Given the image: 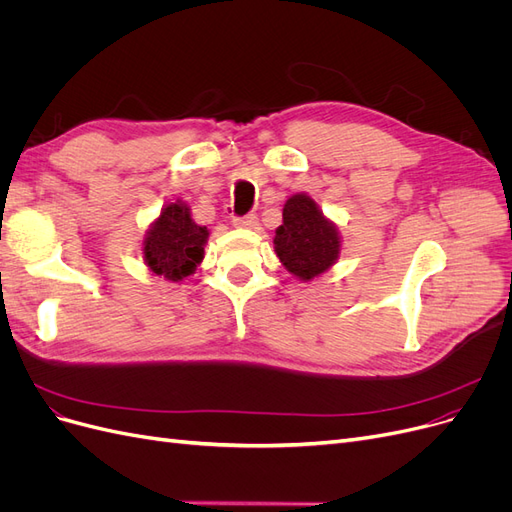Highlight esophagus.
I'll return each mask as SVG.
<instances>
[{"mask_svg":"<svg viewBox=\"0 0 512 512\" xmlns=\"http://www.w3.org/2000/svg\"><path fill=\"white\" fill-rule=\"evenodd\" d=\"M257 217L255 215H246V217H236L234 227H240V230H257Z\"/></svg>","mask_w":512,"mask_h":512,"instance_id":"1","label":"esophagus"}]
</instances>
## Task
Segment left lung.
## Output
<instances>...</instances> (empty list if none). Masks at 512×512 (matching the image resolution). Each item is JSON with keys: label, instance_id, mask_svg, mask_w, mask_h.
Returning a JSON list of instances; mask_svg holds the SVG:
<instances>
[{"label": "left lung", "instance_id": "obj_1", "mask_svg": "<svg viewBox=\"0 0 512 512\" xmlns=\"http://www.w3.org/2000/svg\"><path fill=\"white\" fill-rule=\"evenodd\" d=\"M274 253L293 278L310 282L335 266L342 255V234L310 194L299 192L282 208Z\"/></svg>", "mask_w": 512, "mask_h": 512}]
</instances>
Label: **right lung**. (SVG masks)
I'll list each match as a JSON object with an SVG mask.
<instances>
[{
  "instance_id": "right-lung-1",
  "label": "right lung",
  "mask_w": 512,
  "mask_h": 512,
  "mask_svg": "<svg viewBox=\"0 0 512 512\" xmlns=\"http://www.w3.org/2000/svg\"><path fill=\"white\" fill-rule=\"evenodd\" d=\"M208 236L211 230L192 219V208L185 200H170L143 234L141 257L151 274L183 282L202 263Z\"/></svg>"
}]
</instances>
